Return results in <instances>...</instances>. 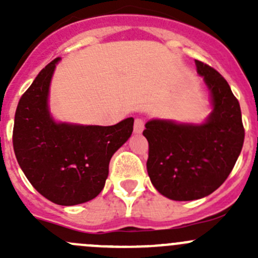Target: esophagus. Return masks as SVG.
Instances as JSON below:
<instances>
[{
  "mask_svg": "<svg viewBox=\"0 0 258 258\" xmlns=\"http://www.w3.org/2000/svg\"><path fill=\"white\" fill-rule=\"evenodd\" d=\"M145 128V122L142 118H136L135 119V126H134V131L135 134H141Z\"/></svg>",
  "mask_w": 258,
  "mask_h": 258,
  "instance_id": "esophagus-1",
  "label": "esophagus"
}]
</instances>
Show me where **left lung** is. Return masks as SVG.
<instances>
[{
  "label": "left lung",
  "mask_w": 258,
  "mask_h": 258,
  "mask_svg": "<svg viewBox=\"0 0 258 258\" xmlns=\"http://www.w3.org/2000/svg\"><path fill=\"white\" fill-rule=\"evenodd\" d=\"M211 95L212 112L201 124L151 119L147 172L155 188L175 201L206 197L232 171L244 140L240 103L230 85L215 69L195 61Z\"/></svg>",
  "instance_id": "obj_1"
}]
</instances>
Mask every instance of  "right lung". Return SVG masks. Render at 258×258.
Here are the masks:
<instances>
[{
	"mask_svg": "<svg viewBox=\"0 0 258 258\" xmlns=\"http://www.w3.org/2000/svg\"><path fill=\"white\" fill-rule=\"evenodd\" d=\"M58 58L49 62L20 98L14 124L17 162L33 187L51 202L74 206L105 187L113 153L134 131V118L113 126L56 122L49 113V83Z\"/></svg>",
	"mask_w": 258,
	"mask_h": 258,
	"instance_id": "obj_1",
	"label": "right lung"
}]
</instances>
